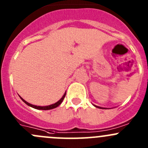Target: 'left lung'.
Masks as SVG:
<instances>
[{"label":"left lung","mask_w":148,"mask_h":148,"mask_svg":"<svg viewBox=\"0 0 148 148\" xmlns=\"http://www.w3.org/2000/svg\"><path fill=\"white\" fill-rule=\"evenodd\" d=\"M95 107H96V108H101V109H106V108H102V107H100V106H96V105H94Z\"/></svg>","instance_id":"obj_1"}]
</instances>
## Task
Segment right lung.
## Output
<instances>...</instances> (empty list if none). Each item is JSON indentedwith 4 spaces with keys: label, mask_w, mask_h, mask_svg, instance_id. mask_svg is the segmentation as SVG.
Returning <instances> with one entry per match:
<instances>
[{
    "label": "right lung",
    "mask_w": 148,
    "mask_h": 148,
    "mask_svg": "<svg viewBox=\"0 0 148 148\" xmlns=\"http://www.w3.org/2000/svg\"><path fill=\"white\" fill-rule=\"evenodd\" d=\"M65 96H66V92L64 93V94L63 95V96H62V97L61 98V99H60V100H59L58 101L56 102L55 103L52 104V105L46 106H40L32 105V104L29 103L27 102V101H25L24 99H23V98L21 97V96H20V98H21V100L23 101V102L27 104V106H29L32 107V108H35V109H37V110H50V109H53V108H57V106H60V104L62 103V102L63 101L64 99V97H65Z\"/></svg>",
    "instance_id": "right-lung-1"
}]
</instances>
